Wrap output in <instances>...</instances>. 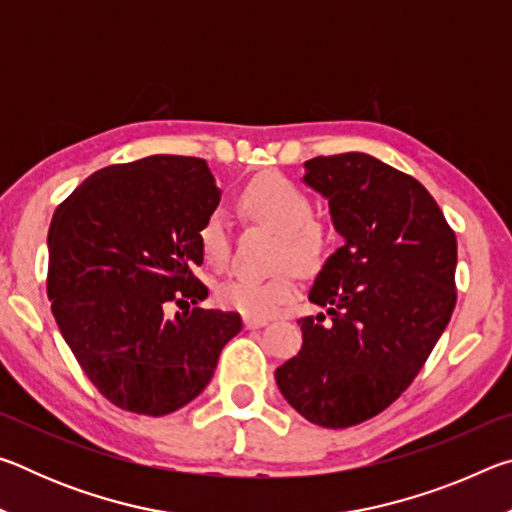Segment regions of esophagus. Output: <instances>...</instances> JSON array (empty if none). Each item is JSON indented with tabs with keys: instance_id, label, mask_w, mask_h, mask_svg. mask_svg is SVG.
<instances>
[{
	"instance_id": "1",
	"label": "esophagus",
	"mask_w": 512,
	"mask_h": 512,
	"mask_svg": "<svg viewBox=\"0 0 512 512\" xmlns=\"http://www.w3.org/2000/svg\"><path fill=\"white\" fill-rule=\"evenodd\" d=\"M268 323L266 318H244V325L248 327V329H255V327H264Z\"/></svg>"
}]
</instances>
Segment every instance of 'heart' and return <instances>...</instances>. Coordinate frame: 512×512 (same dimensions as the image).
<instances>
[{"instance_id":"1","label":"heart","mask_w":512,"mask_h":512,"mask_svg":"<svg viewBox=\"0 0 512 512\" xmlns=\"http://www.w3.org/2000/svg\"><path fill=\"white\" fill-rule=\"evenodd\" d=\"M241 212L248 219L277 230L273 266H284L264 280L230 277L216 287V302L223 309L239 311L248 318H268L296 298L298 267L302 273H314L325 262L327 232L314 216L311 201L298 185L282 176L255 178L239 198ZM198 246L203 259L212 268L230 264L232 241L223 212L214 210L198 228ZM293 265L297 267L292 268Z\"/></svg>"}]
</instances>
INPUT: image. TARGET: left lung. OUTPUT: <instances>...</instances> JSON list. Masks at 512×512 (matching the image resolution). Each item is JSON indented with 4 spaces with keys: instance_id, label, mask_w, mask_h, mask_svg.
<instances>
[{
    "instance_id": "obj_1",
    "label": "left lung",
    "mask_w": 512,
    "mask_h": 512,
    "mask_svg": "<svg viewBox=\"0 0 512 512\" xmlns=\"http://www.w3.org/2000/svg\"><path fill=\"white\" fill-rule=\"evenodd\" d=\"M305 167L345 244L309 293L329 320H298L302 348L275 381L302 418L345 429L388 409L445 332L456 235L418 180L372 155H318Z\"/></svg>"
}]
</instances>
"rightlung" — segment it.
<instances>
[{"label": "right lung", "instance_id": "add662e5", "mask_svg": "<svg viewBox=\"0 0 512 512\" xmlns=\"http://www.w3.org/2000/svg\"><path fill=\"white\" fill-rule=\"evenodd\" d=\"M221 192L201 158L112 164L69 194L49 225L47 296L60 334L99 393L124 411L167 415L203 393L237 311L201 302L198 228ZM189 307V305H187Z\"/></svg>", "mask_w": 512, "mask_h": 512}]
</instances>
